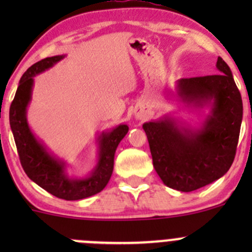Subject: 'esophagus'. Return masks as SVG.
<instances>
[{
    "instance_id": "esophagus-1",
    "label": "esophagus",
    "mask_w": 252,
    "mask_h": 252,
    "mask_svg": "<svg viewBox=\"0 0 252 252\" xmlns=\"http://www.w3.org/2000/svg\"><path fill=\"white\" fill-rule=\"evenodd\" d=\"M134 118H135L136 121H142V119L146 118V114H145L144 112H135V114H134Z\"/></svg>"
}]
</instances>
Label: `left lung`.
<instances>
[{
	"mask_svg": "<svg viewBox=\"0 0 252 252\" xmlns=\"http://www.w3.org/2000/svg\"><path fill=\"white\" fill-rule=\"evenodd\" d=\"M216 67L220 74L179 79L172 91L185 107L210 108L200 124L190 126L172 114L142 124L155 171L164 185L178 191L211 184L234 161L243 100L229 65L218 57Z\"/></svg>",
	"mask_w": 252,
	"mask_h": 252,
	"instance_id": "left-lung-1",
	"label": "left lung"
}]
</instances>
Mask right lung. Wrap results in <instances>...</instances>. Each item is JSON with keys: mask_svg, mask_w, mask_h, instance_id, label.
Masks as SVG:
<instances>
[{"mask_svg": "<svg viewBox=\"0 0 252 252\" xmlns=\"http://www.w3.org/2000/svg\"><path fill=\"white\" fill-rule=\"evenodd\" d=\"M64 55L47 57L28 68L20 78L16 96L9 108V126L16 141L20 163L28 177L39 187L60 199L81 200L102 191L113 172L114 154L119 142L126 135L129 126L119 124L108 131H102L96 139L97 161L86 177H70L67 162L51 154L44 142L35 136L28 123V106L32 101L34 77L52 68Z\"/></svg>", "mask_w": 252, "mask_h": 252, "instance_id": "add662e5", "label": "right lung"}]
</instances>
